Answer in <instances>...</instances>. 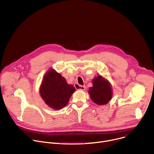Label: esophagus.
Masks as SVG:
<instances>
[{
	"label": "esophagus",
	"mask_w": 154,
	"mask_h": 154,
	"mask_svg": "<svg viewBox=\"0 0 154 154\" xmlns=\"http://www.w3.org/2000/svg\"><path fill=\"white\" fill-rule=\"evenodd\" d=\"M74 87L75 88L76 90H85V86H82V85H80L78 83H75L74 85Z\"/></svg>",
	"instance_id": "esophagus-1"
}]
</instances>
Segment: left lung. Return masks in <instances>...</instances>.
<instances>
[{"mask_svg": "<svg viewBox=\"0 0 154 154\" xmlns=\"http://www.w3.org/2000/svg\"><path fill=\"white\" fill-rule=\"evenodd\" d=\"M91 100L97 105L106 104L112 98V90L108 80L101 75L93 80V86L89 89Z\"/></svg>", "mask_w": 154, "mask_h": 154, "instance_id": "obj_1", "label": "left lung"}]
</instances>
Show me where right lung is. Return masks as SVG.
<instances>
[{
    "label": "right lung",
    "instance_id": "add662e5",
    "mask_svg": "<svg viewBox=\"0 0 154 154\" xmlns=\"http://www.w3.org/2000/svg\"><path fill=\"white\" fill-rule=\"evenodd\" d=\"M75 91L74 86L68 84L66 79L54 69L46 72L39 88L44 101L55 109H60L66 105Z\"/></svg>",
    "mask_w": 154,
    "mask_h": 154
}]
</instances>
